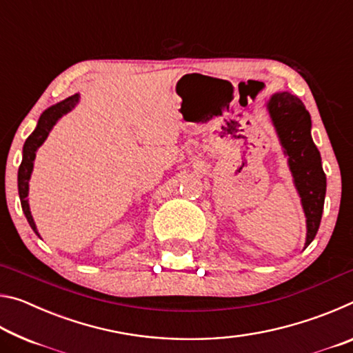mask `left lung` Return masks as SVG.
Segmentation results:
<instances>
[{
  "instance_id": "1",
  "label": "left lung",
  "mask_w": 353,
  "mask_h": 353,
  "mask_svg": "<svg viewBox=\"0 0 353 353\" xmlns=\"http://www.w3.org/2000/svg\"><path fill=\"white\" fill-rule=\"evenodd\" d=\"M266 107L301 196L307 218V248L318 234L327 188L321 154L312 139V118L302 101L290 92L272 94Z\"/></svg>"
}]
</instances>
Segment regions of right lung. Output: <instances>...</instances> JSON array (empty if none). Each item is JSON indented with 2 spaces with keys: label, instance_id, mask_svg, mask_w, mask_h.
<instances>
[{
  "label": "right lung",
  "instance_id": "right-lung-1",
  "mask_svg": "<svg viewBox=\"0 0 353 353\" xmlns=\"http://www.w3.org/2000/svg\"><path fill=\"white\" fill-rule=\"evenodd\" d=\"M77 103H79V94L76 93V94H73V97L63 99V101H61V103L51 105L50 109H46L39 118L37 128H35L34 132L28 137L25 141V146H23V160H21V165L19 168V194H20L23 213H25L29 225L32 227V230L37 235H39L37 227H35L31 210H29V202H28L29 179H31V174H32L35 152H37V149L41 145H43V141L46 140L48 134H50L51 129L56 126V123L59 121V119H61L63 115H67L68 112L73 110Z\"/></svg>",
  "mask_w": 353,
  "mask_h": 353
}]
</instances>
